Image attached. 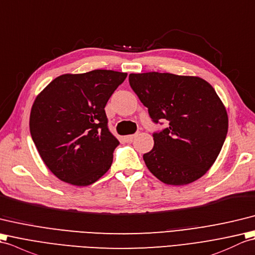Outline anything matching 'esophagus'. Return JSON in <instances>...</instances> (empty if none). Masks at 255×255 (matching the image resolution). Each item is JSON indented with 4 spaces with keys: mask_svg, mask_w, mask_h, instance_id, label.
I'll use <instances>...</instances> for the list:
<instances>
[{
    "mask_svg": "<svg viewBox=\"0 0 255 255\" xmlns=\"http://www.w3.org/2000/svg\"><path fill=\"white\" fill-rule=\"evenodd\" d=\"M138 135V133H135V134H131V135H128V136L124 137V139L127 140V142H131V140H133V138H135Z\"/></svg>",
    "mask_w": 255,
    "mask_h": 255,
    "instance_id": "34e87169",
    "label": "esophagus"
}]
</instances>
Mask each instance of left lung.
Returning <instances> with one entry per match:
<instances>
[{
	"label": "left lung",
	"mask_w": 255,
	"mask_h": 255,
	"mask_svg": "<svg viewBox=\"0 0 255 255\" xmlns=\"http://www.w3.org/2000/svg\"><path fill=\"white\" fill-rule=\"evenodd\" d=\"M128 82L152 121L169 127L154 133V147L143 155L148 170L170 185L203 177L217 159L228 132V115L209 83L199 76L148 72Z\"/></svg>",
	"instance_id": "obj_1"
}]
</instances>
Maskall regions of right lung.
Returning a JSON list of instances; mask_svg holds the SVG:
<instances>
[{
    "label": "right lung",
    "mask_w": 255,
    "mask_h": 255,
    "mask_svg": "<svg viewBox=\"0 0 255 255\" xmlns=\"http://www.w3.org/2000/svg\"><path fill=\"white\" fill-rule=\"evenodd\" d=\"M127 76L111 70L63 74L36 97L31 137L44 165L61 181L87 186L110 169L119 140L107 127L105 107Z\"/></svg>",
    "instance_id": "add662e5"
}]
</instances>
